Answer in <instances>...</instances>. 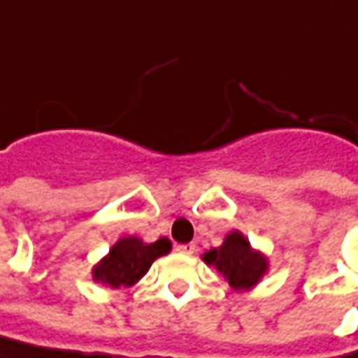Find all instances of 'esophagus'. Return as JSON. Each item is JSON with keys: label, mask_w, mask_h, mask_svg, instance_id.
I'll list each match as a JSON object with an SVG mask.
<instances>
[{"label": "esophagus", "mask_w": 358, "mask_h": 358, "mask_svg": "<svg viewBox=\"0 0 358 358\" xmlns=\"http://www.w3.org/2000/svg\"><path fill=\"white\" fill-rule=\"evenodd\" d=\"M194 245L192 243H186V245H176V251L178 253H186V255H190V253H194Z\"/></svg>", "instance_id": "obj_1"}]
</instances>
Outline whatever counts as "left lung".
Returning <instances> with one entry per match:
<instances>
[{"label": "left lung", "mask_w": 358, "mask_h": 358, "mask_svg": "<svg viewBox=\"0 0 358 358\" xmlns=\"http://www.w3.org/2000/svg\"><path fill=\"white\" fill-rule=\"evenodd\" d=\"M202 259L206 265L217 267V271H221L222 278L237 292L253 287L269 269L267 257L255 251L239 231L229 233L221 247L206 251Z\"/></svg>", "instance_id": "1"}]
</instances>
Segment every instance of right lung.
<instances>
[{
    "mask_svg": "<svg viewBox=\"0 0 358 358\" xmlns=\"http://www.w3.org/2000/svg\"><path fill=\"white\" fill-rule=\"evenodd\" d=\"M172 243L162 237L156 243H143L137 237H123L111 247L109 255L93 267V280L109 287H129L137 284L152 263L170 253Z\"/></svg>",
    "mask_w": 358,
    "mask_h": 358,
    "instance_id": "add662e5",
    "label": "right lung"
}]
</instances>
